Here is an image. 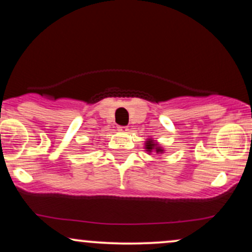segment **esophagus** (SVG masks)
Returning <instances> with one entry per match:
<instances>
[{
  "label": "esophagus",
  "mask_w": 252,
  "mask_h": 252,
  "mask_svg": "<svg viewBox=\"0 0 252 252\" xmlns=\"http://www.w3.org/2000/svg\"><path fill=\"white\" fill-rule=\"evenodd\" d=\"M128 126H118V131H121V132H126L128 131Z\"/></svg>",
  "instance_id": "1"
}]
</instances>
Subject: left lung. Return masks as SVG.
<instances>
[{
    "label": "left lung",
    "mask_w": 252,
    "mask_h": 252,
    "mask_svg": "<svg viewBox=\"0 0 252 252\" xmlns=\"http://www.w3.org/2000/svg\"><path fill=\"white\" fill-rule=\"evenodd\" d=\"M146 149H147L146 152H149V153L155 152L156 154H162L163 153V149L161 148L158 143H155L152 138H149V140L146 142Z\"/></svg>",
    "instance_id": "8db88e82"
}]
</instances>
